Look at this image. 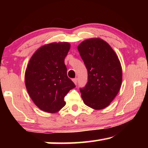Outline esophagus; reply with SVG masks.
I'll return each mask as SVG.
<instances>
[{
	"label": "esophagus",
	"mask_w": 148,
	"mask_h": 148,
	"mask_svg": "<svg viewBox=\"0 0 148 148\" xmlns=\"http://www.w3.org/2000/svg\"><path fill=\"white\" fill-rule=\"evenodd\" d=\"M77 78H74V79H73V82H74V84H75V85H77Z\"/></svg>",
	"instance_id": "34e87169"
}]
</instances>
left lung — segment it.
<instances>
[{
	"label": "left lung",
	"instance_id": "8db88e82",
	"mask_svg": "<svg viewBox=\"0 0 148 148\" xmlns=\"http://www.w3.org/2000/svg\"><path fill=\"white\" fill-rule=\"evenodd\" d=\"M88 70V83L80 88L85 104L95 110L106 108L118 94L122 83V68L110 46L100 38H91L78 46Z\"/></svg>",
	"mask_w": 148,
	"mask_h": 148
}]
</instances>
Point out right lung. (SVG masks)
<instances>
[{
    "label": "right lung",
    "mask_w": 148,
    "mask_h": 148,
    "mask_svg": "<svg viewBox=\"0 0 148 148\" xmlns=\"http://www.w3.org/2000/svg\"><path fill=\"white\" fill-rule=\"evenodd\" d=\"M68 42L42 46L30 58L25 71V86L30 98L42 110L54 113L65 106L64 98L74 83L68 77L64 58Z\"/></svg>",
    "instance_id": "obj_1"
}]
</instances>
